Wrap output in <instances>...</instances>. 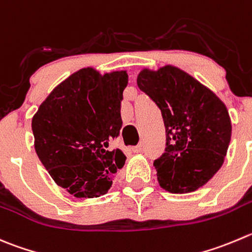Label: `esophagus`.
I'll return each mask as SVG.
<instances>
[{
	"label": "esophagus",
	"mask_w": 252,
	"mask_h": 252,
	"mask_svg": "<svg viewBox=\"0 0 252 252\" xmlns=\"http://www.w3.org/2000/svg\"><path fill=\"white\" fill-rule=\"evenodd\" d=\"M131 151H133L134 154H139L143 151V145H136L134 146V148H131Z\"/></svg>",
	"instance_id": "1"
}]
</instances>
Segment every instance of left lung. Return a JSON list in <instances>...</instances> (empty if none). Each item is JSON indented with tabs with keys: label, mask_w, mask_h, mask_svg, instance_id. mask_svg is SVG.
<instances>
[{
	"label": "left lung",
	"mask_w": 252,
	"mask_h": 252,
	"mask_svg": "<svg viewBox=\"0 0 252 252\" xmlns=\"http://www.w3.org/2000/svg\"><path fill=\"white\" fill-rule=\"evenodd\" d=\"M139 89L160 108L165 153L155 160L158 185L170 193H189L221 167L231 138L225 104L198 80L172 65L143 69Z\"/></svg>",
	"instance_id": "1"
}]
</instances>
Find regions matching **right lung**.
I'll return each instance as SVG.
<instances>
[{
	"label": "right lung",
	"mask_w": 252,
	"mask_h": 252,
	"mask_svg": "<svg viewBox=\"0 0 252 252\" xmlns=\"http://www.w3.org/2000/svg\"><path fill=\"white\" fill-rule=\"evenodd\" d=\"M128 74L84 67L60 82L32 118L34 149L55 183L76 198L101 197L126 163L111 143L122 128Z\"/></svg>",
	"instance_id": "1"
}]
</instances>
